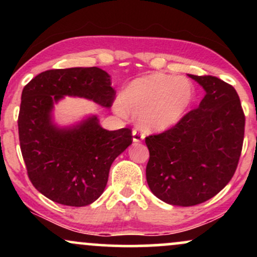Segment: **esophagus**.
Masks as SVG:
<instances>
[{
    "instance_id": "1",
    "label": "esophagus",
    "mask_w": 257,
    "mask_h": 257,
    "mask_svg": "<svg viewBox=\"0 0 257 257\" xmlns=\"http://www.w3.org/2000/svg\"><path fill=\"white\" fill-rule=\"evenodd\" d=\"M144 134H141V132L139 129H134L133 131V141L134 143H140V141L144 140Z\"/></svg>"
}]
</instances>
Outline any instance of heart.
Listing matches in <instances>:
<instances>
[{
	"label": "heart",
	"instance_id": "obj_1",
	"mask_svg": "<svg viewBox=\"0 0 257 257\" xmlns=\"http://www.w3.org/2000/svg\"><path fill=\"white\" fill-rule=\"evenodd\" d=\"M194 96V87L187 78L151 73L133 79L120 91L118 100L120 108L138 117L144 129L164 132L184 118ZM121 110L117 107L119 113Z\"/></svg>",
	"mask_w": 257,
	"mask_h": 257
}]
</instances>
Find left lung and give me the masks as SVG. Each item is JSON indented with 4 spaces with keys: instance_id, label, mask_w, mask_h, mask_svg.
I'll use <instances>...</instances> for the list:
<instances>
[{
    "instance_id": "obj_1",
    "label": "left lung",
    "mask_w": 257,
    "mask_h": 257,
    "mask_svg": "<svg viewBox=\"0 0 257 257\" xmlns=\"http://www.w3.org/2000/svg\"><path fill=\"white\" fill-rule=\"evenodd\" d=\"M188 77L205 90L199 106L173 128L145 139L146 180L157 198L192 206L213 198L239 161L245 117L237 91L214 76Z\"/></svg>"
}]
</instances>
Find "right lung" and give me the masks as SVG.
Segmentation results:
<instances>
[{"label":"right lung","mask_w":257,"mask_h":257,"mask_svg":"<svg viewBox=\"0 0 257 257\" xmlns=\"http://www.w3.org/2000/svg\"><path fill=\"white\" fill-rule=\"evenodd\" d=\"M114 94L110 75L95 66L48 70L25 85L18 117L20 149L38 192L70 206L89 205L101 196L111 164L132 145L131 129L106 131L96 114L60 126L53 108L65 96L108 108Z\"/></svg>","instance_id":"add662e5"}]
</instances>
